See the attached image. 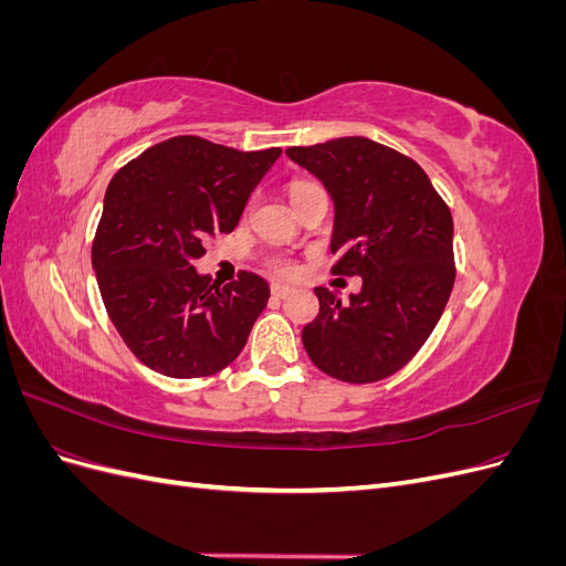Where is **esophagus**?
Listing matches in <instances>:
<instances>
[{"instance_id": "obj_1", "label": "esophagus", "mask_w": 566, "mask_h": 566, "mask_svg": "<svg viewBox=\"0 0 566 566\" xmlns=\"http://www.w3.org/2000/svg\"><path fill=\"white\" fill-rule=\"evenodd\" d=\"M293 293H295V287H290V285H281V283H273L271 285V295L279 297V300H285V297H290Z\"/></svg>"}]
</instances>
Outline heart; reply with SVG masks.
I'll list each match as a JSON object with an SVG mask.
<instances>
[{"instance_id": "b5f03b06", "label": "heart", "mask_w": 566, "mask_h": 566, "mask_svg": "<svg viewBox=\"0 0 566 566\" xmlns=\"http://www.w3.org/2000/svg\"><path fill=\"white\" fill-rule=\"evenodd\" d=\"M310 186H314V184H295L293 188H290V196L302 191V188H310ZM271 266H273V271L283 273V276H293V273L297 271V264L293 260H287V256H276V260L271 262Z\"/></svg>"}]
</instances>
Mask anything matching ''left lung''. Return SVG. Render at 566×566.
<instances>
[{
    "label": "left lung",
    "instance_id": "1",
    "mask_svg": "<svg viewBox=\"0 0 566 566\" xmlns=\"http://www.w3.org/2000/svg\"><path fill=\"white\" fill-rule=\"evenodd\" d=\"M285 156L333 198V273L364 281L349 302L314 290L321 310L304 325L302 345L331 378L385 380L418 354L449 302L451 210L416 160L366 136L293 146Z\"/></svg>",
    "mask_w": 566,
    "mask_h": 566
}]
</instances>
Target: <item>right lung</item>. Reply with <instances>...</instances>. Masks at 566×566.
<instances>
[{
  "label": "right lung",
  "mask_w": 566,
  "mask_h": 566,
  "mask_svg": "<svg viewBox=\"0 0 566 566\" xmlns=\"http://www.w3.org/2000/svg\"><path fill=\"white\" fill-rule=\"evenodd\" d=\"M281 148L235 150L200 136L150 146L111 179L92 245L101 300L132 354L167 378L219 373L243 352L269 283L219 287L193 262L235 229Z\"/></svg>",
  "instance_id": "add662e5"
}]
</instances>
